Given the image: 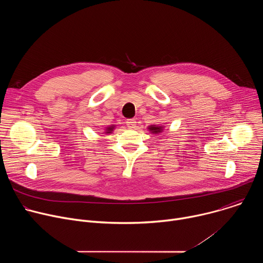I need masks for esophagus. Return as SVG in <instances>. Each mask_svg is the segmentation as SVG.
<instances>
[{"mask_svg":"<svg viewBox=\"0 0 263 263\" xmlns=\"http://www.w3.org/2000/svg\"><path fill=\"white\" fill-rule=\"evenodd\" d=\"M126 125H127L128 128L133 129V128L136 127V121L134 119H129V120L126 121Z\"/></svg>","mask_w":263,"mask_h":263,"instance_id":"1","label":"esophagus"}]
</instances>
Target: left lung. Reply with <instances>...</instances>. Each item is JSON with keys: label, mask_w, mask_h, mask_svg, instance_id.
<instances>
[{"label": "left lung", "mask_w": 263, "mask_h": 263, "mask_svg": "<svg viewBox=\"0 0 263 263\" xmlns=\"http://www.w3.org/2000/svg\"><path fill=\"white\" fill-rule=\"evenodd\" d=\"M148 130L151 131L152 133H160L162 132V127L161 126H149L148 127Z\"/></svg>", "instance_id": "left-lung-1"}]
</instances>
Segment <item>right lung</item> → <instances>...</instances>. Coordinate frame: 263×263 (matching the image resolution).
<instances>
[{
	"instance_id": "add662e5",
	"label": "right lung",
	"mask_w": 263,
	"mask_h": 263,
	"mask_svg": "<svg viewBox=\"0 0 263 263\" xmlns=\"http://www.w3.org/2000/svg\"><path fill=\"white\" fill-rule=\"evenodd\" d=\"M114 128H115V126L108 127V128H107V130H106V133H111V132H112V130H114Z\"/></svg>"
}]
</instances>
